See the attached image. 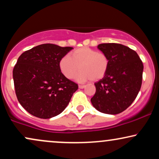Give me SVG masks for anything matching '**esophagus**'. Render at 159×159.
Wrapping results in <instances>:
<instances>
[{"label": "esophagus", "instance_id": "34e87169", "mask_svg": "<svg viewBox=\"0 0 159 159\" xmlns=\"http://www.w3.org/2000/svg\"><path fill=\"white\" fill-rule=\"evenodd\" d=\"M78 87H79V88L83 89V88H84V87H85V85H79Z\"/></svg>", "mask_w": 159, "mask_h": 159}]
</instances>
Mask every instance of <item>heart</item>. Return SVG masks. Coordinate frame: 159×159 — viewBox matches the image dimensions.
<instances>
[{
    "label": "heart",
    "mask_w": 159,
    "mask_h": 159,
    "mask_svg": "<svg viewBox=\"0 0 159 159\" xmlns=\"http://www.w3.org/2000/svg\"><path fill=\"white\" fill-rule=\"evenodd\" d=\"M109 65V58L106 54L98 52L89 47H81L61 58L59 66L63 75L71 79L81 69L76 80L84 82L89 80L98 81L106 74Z\"/></svg>",
    "instance_id": "heart-1"
}]
</instances>
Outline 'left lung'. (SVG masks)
Instances as JSON below:
<instances>
[{"instance_id":"8db88e82","label":"left lung","mask_w":159,"mask_h":159,"mask_svg":"<svg viewBox=\"0 0 159 159\" xmlns=\"http://www.w3.org/2000/svg\"><path fill=\"white\" fill-rule=\"evenodd\" d=\"M98 48L109 58L108 69L102 79L94 84L91 102L107 114H117L128 108L140 90L143 65L135 51L118 43H102Z\"/></svg>"}]
</instances>
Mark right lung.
I'll return each instance as SVG.
<instances>
[{
  "mask_svg": "<svg viewBox=\"0 0 159 159\" xmlns=\"http://www.w3.org/2000/svg\"><path fill=\"white\" fill-rule=\"evenodd\" d=\"M73 48L42 44L23 52L12 71L19 103L27 112L49 119L63 112L78 90L76 83L63 75L61 59Z\"/></svg>",
  "mask_w": 159,
  "mask_h": 159,
  "instance_id": "add662e5",
  "label": "right lung"
}]
</instances>
